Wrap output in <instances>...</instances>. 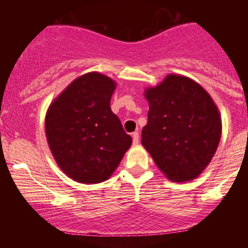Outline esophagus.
I'll return each mask as SVG.
<instances>
[{
    "instance_id": "34e87169",
    "label": "esophagus",
    "mask_w": 248,
    "mask_h": 248,
    "mask_svg": "<svg viewBox=\"0 0 248 248\" xmlns=\"http://www.w3.org/2000/svg\"><path fill=\"white\" fill-rule=\"evenodd\" d=\"M132 138H133V143L138 144L139 143V138H140V134H139V132H134L132 134Z\"/></svg>"
}]
</instances>
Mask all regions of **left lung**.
<instances>
[{
    "mask_svg": "<svg viewBox=\"0 0 248 248\" xmlns=\"http://www.w3.org/2000/svg\"><path fill=\"white\" fill-rule=\"evenodd\" d=\"M148 124L142 144L170 181L186 182L205 169L221 135L218 108L201 85L169 75L147 88Z\"/></svg>",
    "mask_w": 248,
    "mask_h": 248,
    "instance_id": "left-lung-1",
    "label": "left lung"
}]
</instances>
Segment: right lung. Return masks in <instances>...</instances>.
<instances>
[{"instance_id": "obj_1", "label": "right lung", "mask_w": 248, "mask_h": 248, "mask_svg": "<svg viewBox=\"0 0 248 248\" xmlns=\"http://www.w3.org/2000/svg\"><path fill=\"white\" fill-rule=\"evenodd\" d=\"M115 82L91 72L76 79L51 104L45 119L49 147L69 177L100 183L118 168L132 138L110 109Z\"/></svg>"}]
</instances>
